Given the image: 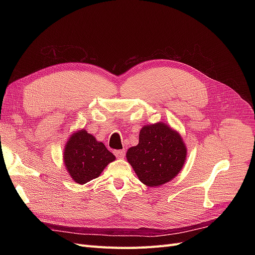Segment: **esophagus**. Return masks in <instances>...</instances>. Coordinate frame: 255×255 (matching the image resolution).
Segmentation results:
<instances>
[{
	"label": "esophagus",
	"mask_w": 255,
	"mask_h": 255,
	"mask_svg": "<svg viewBox=\"0 0 255 255\" xmlns=\"http://www.w3.org/2000/svg\"><path fill=\"white\" fill-rule=\"evenodd\" d=\"M114 154L116 155V157L123 158L125 157V150H115Z\"/></svg>",
	"instance_id": "34e87169"
}]
</instances>
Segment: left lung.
Masks as SVG:
<instances>
[{
  "instance_id": "1",
  "label": "left lung",
  "mask_w": 255,
  "mask_h": 255,
  "mask_svg": "<svg viewBox=\"0 0 255 255\" xmlns=\"http://www.w3.org/2000/svg\"><path fill=\"white\" fill-rule=\"evenodd\" d=\"M127 158L143 184L159 186L180 172L186 146L180 134L159 122L140 129L139 142L128 150Z\"/></svg>"
}]
</instances>
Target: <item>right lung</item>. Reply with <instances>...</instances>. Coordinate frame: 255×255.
I'll return each instance as SVG.
<instances>
[{
    "mask_svg": "<svg viewBox=\"0 0 255 255\" xmlns=\"http://www.w3.org/2000/svg\"><path fill=\"white\" fill-rule=\"evenodd\" d=\"M115 158L103 142L97 141L85 129L71 136L64 153L68 172L79 184H86L96 179Z\"/></svg>",
    "mask_w": 255,
    "mask_h": 255,
    "instance_id": "obj_1",
    "label": "right lung"
}]
</instances>
